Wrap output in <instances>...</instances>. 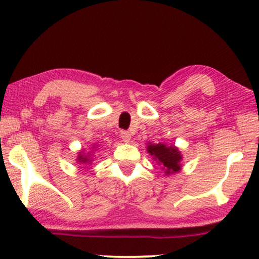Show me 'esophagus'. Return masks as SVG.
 Instances as JSON below:
<instances>
[{"label": "esophagus", "mask_w": 259, "mask_h": 259, "mask_svg": "<svg viewBox=\"0 0 259 259\" xmlns=\"http://www.w3.org/2000/svg\"><path fill=\"white\" fill-rule=\"evenodd\" d=\"M120 137H121V139L125 141V143H128V141L131 140V133L128 132V131H121Z\"/></svg>", "instance_id": "34e87169"}]
</instances>
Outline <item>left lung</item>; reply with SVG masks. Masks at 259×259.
I'll return each mask as SVG.
<instances>
[{
	"label": "left lung",
	"mask_w": 259,
	"mask_h": 259,
	"mask_svg": "<svg viewBox=\"0 0 259 259\" xmlns=\"http://www.w3.org/2000/svg\"><path fill=\"white\" fill-rule=\"evenodd\" d=\"M147 151L165 169L166 175L176 173L180 169V152L175 146H166L164 144L148 145Z\"/></svg>",
	"instance_id": "left-lung-1"
}]
</instances>
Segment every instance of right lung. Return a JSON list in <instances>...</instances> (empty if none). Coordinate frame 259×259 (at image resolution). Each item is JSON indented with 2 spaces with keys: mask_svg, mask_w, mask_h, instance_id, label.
Instances as JSON below:
<instances>
[{
  "mask_svg": "<svg viewBox=\"0 0 259 259\" xmlns=\"http://www.w3.org/2000/svg\"><path fill=\"white\" fill-rule=\"evenodd\" d=\"M88 157H90V155L80 154V157H77V160H79L80 162H90V161H92V160H90V159H88Z\"/></svg>",
  "mask_w": 259,
  "mask_h": 259,
  "instance_id": "add662e5",
  "label": "right lung"
}]
</instances>
